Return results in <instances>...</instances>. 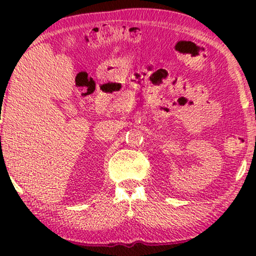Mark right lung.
<instances>
[{"instance_id": "right-lung-1", "label": "right lung", "mask_w": 256, "mask_h": 256, "mask_svg": "<svg viewBox=\"0 0 256 256\" xmlns=\"http://www.w3.org/2000/svg\"><path fill=\"white\" fill-rule=\"evenodd\" d=\"M0 138H1V137H0Z\"/></svg>"}]
</instances>
